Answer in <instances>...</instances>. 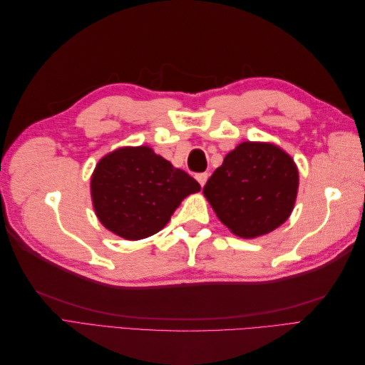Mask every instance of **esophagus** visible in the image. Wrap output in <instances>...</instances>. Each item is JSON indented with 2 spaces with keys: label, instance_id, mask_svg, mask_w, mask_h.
<instances>
[{
  "label": "esophagus",
  "instance_id": "34e87169",
  "mask_svg": "<svg viewBox=\"0 0 365 365\" xmlns=\"http://www.w3.org/2000/svg\"><path fill=\"white\" fill-rule=\"evenodd\" d=\"M207 178H208V175H207L205 172H202V173H197V175H196V180H197V182L201 184V187H204V184H205V181H207Z\"/></svg>",
  "mask_w": 365,
  "mask_h": 365
}]
</instances>
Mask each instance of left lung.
Listing matches in <instances>:
<instances>
[{"mask_svg": "<svg viewBox=\"0 0 365 365\" xmlns=\"http://www.w3.org/2000/svg\"><path fill=\"white\" fill-rule=\"evenodd\" d=\"M298 170L288 153L268 143L245 141L210 176L204 195L220 222L240 237H257L289 217Z\"/></svg>", "mask_w": 365, "mask_h": 365, "instance_id": "left-lung-1", "label": "left lung"}]
</instances>
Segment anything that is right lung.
Segmentation results:
<instances>
[{"label": "right lung", "instance_id": "add662e5", "mask_svg": "<svg viewBox=\"0 0 365 365\" xmlns=\"http://www.w3.org/2000/svg\"><path fill=\"white\" fill-rule=\"evenodd\" d=\"M201 185L150 148H121L98 161L91 196L98 220L128 240L145 239L169 222L181 201Z\"/></svg>", "mask_w": 365, "mask_h": 365}]
</instances>
